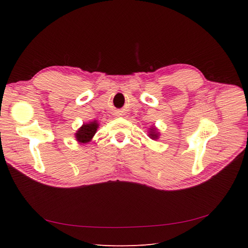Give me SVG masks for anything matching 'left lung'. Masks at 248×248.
<instances>
[{
    "instance_id": "obj_1",
    "label": "left lung",
    "mask_w": 248,
    "mask_h": 248,
    "mask_svg": "<svg viewBox=\"0 0 248 248\" xmlns=\"http://www.w3.org/2000/svg\"><path fill=\"white\" fill-rule=\"evenodd\" d=\"M148 136L151 140H159L160 138V132L155 125H151V127L148 129Z\"/></svg>"
}]
</instances>
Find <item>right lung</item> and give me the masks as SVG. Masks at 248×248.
<instances>
[{"label": "right lung", "instance_id": "add662e5", "mask_svg": "<svg viewBox=\"0 0 248 248\" xmlns=\"http://www.w3.org/2000/svg\"><path fill=\"white\" fill-rule=\"evenodd\" d=\"M99 128V123L97 120L89 121L87 124H83L80 128L77 130L75 138L78 143L80 144H87L92 141L93 138L96 134Z\"/></svg>", "mask_w": 248, "mask_h": 248}]
</instances>
